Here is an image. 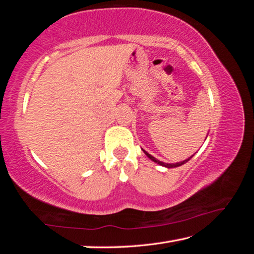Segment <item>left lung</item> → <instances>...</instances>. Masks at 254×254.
<instances>
[{
	"instance_id": "8db88e82",
	"label": "left lung",
	"mask_w": 254,
	"mask_h": 254,
	"mask_svg": "<svg viewBox=\"0 0 254 254\" xmlns=\"http://www.w3.org/2000/svg\"><path fill=\"white\" fill-rule=\"evenodd\" d=\"M143 152L147 154V156L151 159L152 161H154V162H157V163H159V165H161V166H163V167H167V168H175V167H179V166H182V165H184L185 162H187L188 160H190V158L194 156V154H192V156L190 157V158H188V159H186V160H184V161H182V162H177V163H165V162H162V161H159L158 159H156L154 157H152L151 154H149L147 151H144L143 150Z\"/></svg>"
}]
</instances>
